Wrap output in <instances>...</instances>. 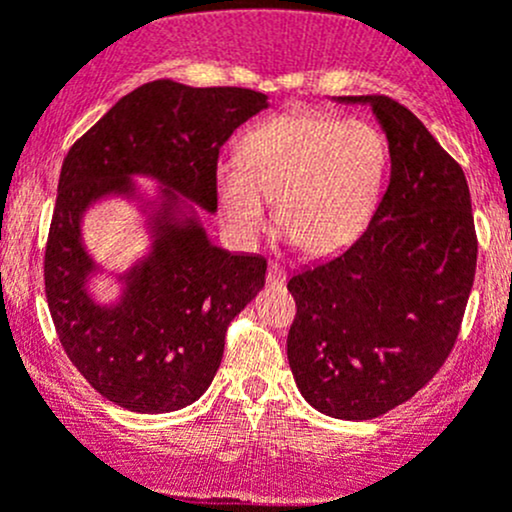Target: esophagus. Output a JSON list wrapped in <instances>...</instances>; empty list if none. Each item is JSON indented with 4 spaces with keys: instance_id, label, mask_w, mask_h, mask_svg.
<instances>
[{
    "instance_id": "1",
    "label": "esophagus",
    "mask_w": 512,
    "mask_h": 512,
    "mask_svg": "<svg viewBox=\"0 0 512 512\" xmlns=\"http://www.w3.org/2000/svg\"><path fill=\"white\" fill-rule=\"evenodd\" d=\"M267 284L274 286V289H282V286L286 284V272L277 265V262H272L267 269Z\"/></svg>"
}]
</instances>
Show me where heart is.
<instances>
[{"instance_id":"1","label":"heart","mask_w":512,"mask_h":512,"mask_svg":"<svg viewBox=\"0 0 512 512\" xmlns=\"http://www.w3.org/2000/svg\"><path fill=\"white\" fill-rule=\"evenodd\" d=\"M389 170V140L374 123L279 114L247 133L240 160L218 162L216 189L240 240L267 228V201H277L291 243L308 255H333L369 228Z\"/></svg>"}]
</instances>
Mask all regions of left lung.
<instances>
[{"mask_svg":"<svg viewBox=\"0 0 512 512\" xmlns=\"http://www.w3.org/2000/svg\"><path fill=\"white\" fill-rule=\"evenodd\" d=\"M369 101L391 148V179L369 228L338 257L301 269L286 355L313 408L372 420L440 372L457 342L479 238L459 162L386 94Z\"/></svg>","mask_w":512,"mask_h":512,"instance_id":"obj_1","label":"left lung"}]
</instances>
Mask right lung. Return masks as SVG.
<instances>
[{
	"instance_id": "right-lung-1",
	"label": "right lung",
	"mask_w": 512,
	"mask_h": 512,
	"mask_svg": "<svg viewBox=\"0 0 512 512\" xmlns=\"http://www.w3.org/2000/svg\"><path fill=\"white\" fill-rule=\"evenodd\" d=\"M267 106L245 87L140 84L72 143L60 170L43 279L60 345L106 401L136 413H170L201 396L223 359L230 320L265 286L267 260L213 247L196 223H165L155 250L126 277L119 306L84 291L92 260L82 211L128 192L136 172L216 211V167L230 133Z\"/></svg>"
}]
</instances>
